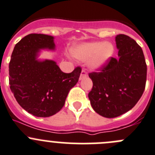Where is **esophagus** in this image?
<instances>
[{
    "mask_svg": "<svg viewBox=\"0 0 155 155\" xmlns=\"http://www.w3.org/2000/svg\"><path fill=\"white\" fill-rule=\"evenodd\" d=\"M87 77V72L85 71L84 70H82L81 73V75H80V80H82V79L85 78Z\"/></svg>",
    "mask_w": 155,
    "mask_h": 155,
    "instance_id": "esophagus-1",
    "label": "esophagus"
}]
</instances>
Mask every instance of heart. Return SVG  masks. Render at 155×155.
I'll use <instances>...</instances> for the list:
<instances>
[{"instance_id":"1","label":"heart","mask_w":155,"mask_h":155,"mask_svg":"<svg viewBox=\"0 0 155 155\" xmlns=\"http://www.w3.org/2000/svg\"><path fill=\"white\" fill-rule=\"evenodd\" d=\"M71 54L77 59L88 61V67L100 71L109 64L114 54L115 48L110 42H85L71 48Z\"/></svg>"}]
</instances>
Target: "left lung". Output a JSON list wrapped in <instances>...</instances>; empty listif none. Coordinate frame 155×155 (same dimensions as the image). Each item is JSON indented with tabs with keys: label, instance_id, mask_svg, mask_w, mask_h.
<instances>
[{
	"label": "left lung",
	"instance_id": "left-lung-1",
	"mask_svg": "<svg viewBox=\"0 0 155 155\" xmlns=\"http://www.w3.org/2000/svg\"><path fill=\"white\" fill-rule=\"evenodd\" d=\"M116 44L118 58H112L101 72L89 74L91 107L106 118L117 117L133 108L146 83L147 65L141 47L123 34L116 36Z\"/></svg>",
	"mask_w": 155,
	"mask_h": 155
}]
</instances>
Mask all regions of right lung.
<instances>
[{"mask_svg": "<svg viewBox=\"0 0 155 155\" xmlns=\"http://www.w3.org/2000/svg\"><path fill=\"white\" fill-rule=\"evenodd\" d=\"M54 38L27 35L16 44L9 64L10 90L20 107L37 117H49L64 107L78 83L81 68L64 73L53 60L40 59L42 50L54 51Z\"/></svg>", "mask_w": 155, "mask_h": 155, "instance_id": "1", "label": "right lung"}]
</instances>
